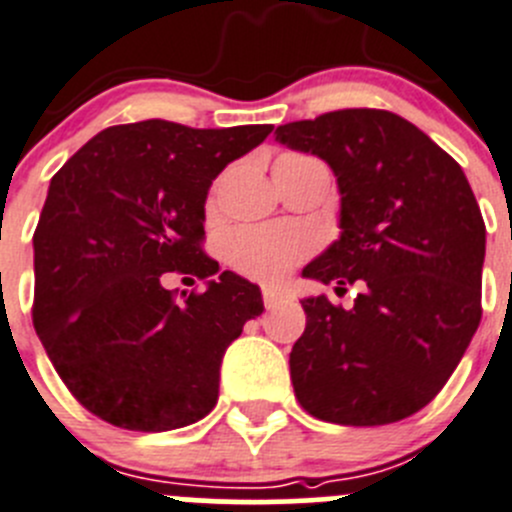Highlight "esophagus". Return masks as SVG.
Wrapping results in <instances>:
<instances>
[{
  "instance_id": "esophagus-1",
  "label": "esophagus",
  "mask_w": 512,
  "mask_h": 512,
  "mask_svg": "<svg viewBox=\"0 0 512 512\" xmlns=\"http://www.w3.org/2000/svg\"><path fill=\"white\" fill-rule=\"evenodd\" d=\"M262 300H265V308L272 310V308H278L280 303H285V300H288V295L278 288H265L262 290Z\"/></svg>"
}]
</instances>
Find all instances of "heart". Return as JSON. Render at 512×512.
Instances as JSON below:
<instances>
[{
  "mask_svg": "<svg viewBox=\"0 0 512 512\" xmlns=\"http://www.w3.org/2000/svg\"><path fill=\"white\" fill-rule=\"evenodd\" d=\"M313 250V237L298 227L285 224H262L242 227L229 237L227 260L242 275L260 283L280 280Z\"/></svg>",
  "mask_w": 512,
  "mask_h": 512,
  "instance_id": "obj_1",
  "label": "heart"
}]
</instances>
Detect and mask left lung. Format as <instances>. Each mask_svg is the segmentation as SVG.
<instances>
[{
	"label": "left lung",
	"instance_id": "8db88e82",
	"mask_svg": "<svg viewBox=\"0 0 512 512\" xmlns=\"http://www.w3.org/2000/svg\"><path fill=\"white\" fill-rule=\"evenodd\" d=\"M275 141L333 169L341 237L303 267L361 283L353 308L300 300L290 351L300 407L323 422L379 427L439 394L482 318L485 222L462 166L407 118L346 108L278 126Z\"/></svg>",
	"mask_w": 512,
	"mask_h": 512
}]
</instances>
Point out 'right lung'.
Instances as JSON below:
<instances>
[{
  "label": "right lung",
  "instance_id": "right-lung-1",
  "mask_svg": "<svg viewBox=\"0 0 512 512\" xmlns=\"http://www.w3.org/2000/svg\"><path fill=\"white\" fill-rule=\"evenodd\" d=\"M272 126H111L52 176L35 237V331L75 399L103 422L166 432L207 417L222 356L265 310L250 280L202 252L212 181ZM169 271L208 283L163 288Z\"/></svg>",
  "mask_w": 512,
  "mask_h": 512
}]
</instances>
